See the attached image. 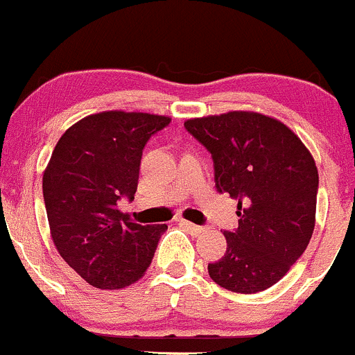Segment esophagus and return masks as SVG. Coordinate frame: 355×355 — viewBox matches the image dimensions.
<instances>
[{
    "instance_id": "esophagus-1",
    "label": "esophagus",
    "mask_w": 355,
    "mask_h": 355,
    "mask_svg": "<svg viewBox=\"0 0 355 355\" xmlns=\"http://www.w3.org/2000/svg\"><path fill=\"white\" fill-rule=\"evenodd\" d=\"M179 222V225H182V227L186 228V230H189L191 232V234H203L205 232V227H200V225H194V223H191V222H188V220H184V218H179L178 220Z\"/></svg>"
}]
</instances>
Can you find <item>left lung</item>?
<instances>
[{
	"label": "left lung",
	"mask_w": 355,
	"mask_h": 355,
	"mask_svg": "<svg viewBox=\"0 0 355 355\" xmlns=\"http://www.w3.org/2000/svg\"><path fill=\"white\" fill-rule=\"evenodd\" d=\"M184 127L211 154L216 189L239 200V228L225 232L227 252L208 264L209 277L228 291H264L291 269L313 235V155L283 121L257 112L189 118Z\"/></svg>",
	"instance_id": "8db88e82"
}]
</instances>
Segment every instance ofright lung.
Wrapping results in <instances>:
<instances>
[{"label": "right lung", "instance_id": "obj_1", "mask_svg": "<svg viewBox=\"0 0 355 355\" xmlns=\"http://www.w3.org/2000/svg\"><path fill=\"white\" fill-rule=\"evenodd\" d=\"M169 121L123 110L85 116L64 132L45 167L51 237L60 257L94 288H127L150 266L167 225L135 223L118 209V200H133L144 147Z\"/></svg>", "mask_w": 355, "mask_h": 355}]
</instances>
